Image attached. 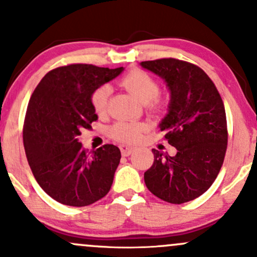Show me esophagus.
I'll return each mask as SVG.
<instances>
[{
	"instance_id": "34e87169",
	"label": "esophagus",
	"mask_w": 257,
	"mask_h": 257,
	"mask_svg": "<svg viewBox=\"0 0 257 257\" xmlns=\"http://www.w3.org/2000/svg\"><path fill=\"white\" fill-rule=\"evenodd\" d=\"M120 149V152H122V156H124V157H128V156H131L133 152L137 150V147L134 146H128V145H120L119 146Z\"/></svg>"
}]
</instances>
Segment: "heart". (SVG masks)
<instances>
[{
    "label": "heart",
    "mask_w": 257,
    "mask_h": 257,
    "mask_svg": "<svg viewBox=\"0 0 257 257\" xmlns=\"http://www.w3.org/2000/svg\"><path fill=\"white\" fill-rule=\"evenodd\" d=\"M122 84L138 96L144 104H147L151 111L158 112L163 108V102L158 98L159 84L151 75L143 70H133L122 78ZM111 95V87L107 84L100 85L91 94V105L98 114L105 113L107 110L108 99ZM145 131V124L140 122L118 120L110 128V134L119 143H135L140 138L141 132Z\"/></svg>",
    "instance_id": "heart-1"
}]
</instances>
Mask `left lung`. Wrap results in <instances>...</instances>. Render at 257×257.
Here are the masks:
<instances>
[{"label": "left lung", "instance_id": "1", "mask_svg": "<svg viewBox=\"0 0 257 257\" xmlns=\"http://www.w3.org/2000/svg\"><path fill=\"white\" fill-rule=\"evenodd\" d=\"M141 66L167 82L170 104L159 128L178 151L172 157L153 149L155 161L144 179L156 197L182 204L202 196L222 167L228 139L225 106L214 82L197 65L164 58Z\"/></svg>", "mask_w": 257, "mask_h": 257}]
</instances>
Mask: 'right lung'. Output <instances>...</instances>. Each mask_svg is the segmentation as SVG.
Segmentation results:
<instances>
[{
    "label": "right lung",
    "instance_id": "right-lung-1",
    "mask_svg": "<svg viewBox=\"0 0 257 257\" xmlns=\"http://www.w3.org/2000/svg\"><path fill=\"white\" fill-rule=\"evenodd\" d=\"M122 71L66 65L47 73L32 93L23 128L26 158L38 185L61 204L89 205L110 191L119 149L106 144L88 153L78 137L98 119L93 91Z\"/></svg>",
    "mask_w": 257,
    "mask_h": 257
}]
</instances>
